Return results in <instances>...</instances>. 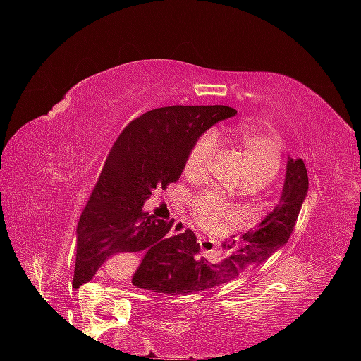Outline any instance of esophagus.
<instances>
[{
    "instance_id": "1",
    "label": "esophagus",
    "mask_w": 361,
    "mask_h": 361,
    "mask_svg": "<svg viewBox=\"0 0 361 361\" xmlns=\"http://www.w3.org/2000/svg\"><path fill=\"white\" fill-rule=\"evenodd\" d=\"M183 231H185V227L181 226V224H175V226H173V229H171V233L173 234H181ZM198 239H200V238H198Z\"/></svg>"
}]
</instances>
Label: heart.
<instances>
[{
    "mask_svg": "<svg viewBox=\"0 0 361 361\" xmlns=\"http://www.w3.org/2000/svg\"><path fill=\"white\" fill-rule=\"evenodd\" d=\"M226 142L234 149L241 159L246 183L251 188L267 186L279 173L281 164V147L279 139L267 130L255 127L229 128ZM215 154V137L212 134L202 135L193 144L185 161V175L198 178L205 173ZM192 214L204 226H214L222 217L229 215L226 207L214 195L193 198Z\"/></svg>",
    "mask_w": 361,
    "mask_h": 361,
    "instance_id": "1",
    "label": "heart"
}]
</instances>
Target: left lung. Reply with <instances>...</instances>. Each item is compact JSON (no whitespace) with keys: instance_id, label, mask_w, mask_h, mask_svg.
Instances as JSON below:
<instances>
[{"instance_id":"8db88e82","label":"left lung","mask_w":361,"mask_h":361,"mask_svg":"<svg viewBox=\"0 0 361 361\" xmlns=\"http://www.w3.org/2000/svg\"><path fill=\"white\" fill-rule=\"evenodd\" d=\"M309 178L302 159L287 161L283 190L279 205L264 217L256 229L239 239H231L224 247L231 250L222 259L210 263L200 255V244H190L171 258H151L139 264L132 276L137 288L168 295H186L190 292L214 288L227 283L246 268L259 267L283 244H287L300 207L307 197ZM234 238V235H233Z\"/></svg>"}]
</instances>
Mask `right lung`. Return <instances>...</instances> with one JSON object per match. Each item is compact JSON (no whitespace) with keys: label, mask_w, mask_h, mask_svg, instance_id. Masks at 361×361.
I'll return each instance as SVG.
<instances>
[{"label":"right lung","mask_w":361,"mask_h":361,"mask_svg":"<svg viewBox=\"0 0 361 361\" xmlns=\"http://www.w3.org/2000/svg\"><path fill=\"white\" fill-rule=\"evenodd\" d=\"M238 114L231 106H163L132 120L111 146L78 222L74 279L85 283L103 263L142 251L144 261L171 258L197 243L193 231L169 235L173 221L144 212L154 190H166L185 169L198 137Z\"/></svg>","instance_id":"right-lung-1"}]
</instances>
